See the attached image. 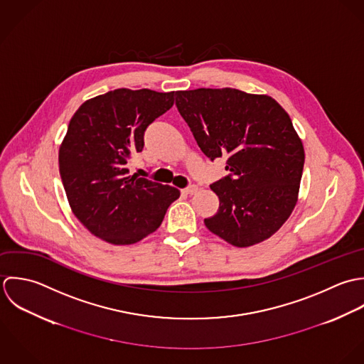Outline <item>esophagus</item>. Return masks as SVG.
Returning a JSON list of instances; mask_svg holds the SVG:
<instances>
[{
	"label": "esophagus",
	"instance_id": "34e87169",
	"mask_svg": "<svg viewBox=\"0 0 364 364\" xmlns=\"http://www.w3.org/2000/svg\"><path fill=\"white\" fill-rule=\"evenodd\" d=\"M197 191H198V187L194 186V184H193V186H188V187L184 190V193L188 194V196H193V194H196Z\"/></svg>",
	"mask_w": 364,
	"mask_h": 364
}]
</instances>
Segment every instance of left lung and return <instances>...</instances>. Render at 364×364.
Segmentation results:
<instances>
[{"instance_id":"1","label":"left lung","mask_w":364,"mask_h":364,"mask_svg":"<svg viewBox=\"0 0 364 364\" xmlns=\"http://www.w3.org/2000/svg\"><path fill=\"white\" fill-rule=\"evenodd\" d=\"M176 105L197 145L228 176L211 184L218 213L205 226L236 247L274 235L296 204L304 146L289 114L269 95L236 88L176 91Z\"/></svg>"}]
</instances>
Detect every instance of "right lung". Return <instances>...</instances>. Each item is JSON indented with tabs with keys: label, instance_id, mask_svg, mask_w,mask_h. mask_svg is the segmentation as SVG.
<instances>
[{
	"label": "right lung",
	"instance_id": "obj_1",
	"mask_svg": "<svg viewBox=\"0 0 364 364\" xmlns=\"http://www.w3.org/2000/svg\"><path fill=\"white\" fill-rule=\"evenodd\" d=\"M174 104V91L118 88L75 111L59 149L63 187L77 219L97 237L132 245L154 232L180 197L136 174L128 160L144 149L146 128Z\"/></svg>",
	"mask_w": 364,
	"mask_h": 364
}]
</instances>
